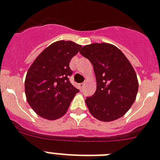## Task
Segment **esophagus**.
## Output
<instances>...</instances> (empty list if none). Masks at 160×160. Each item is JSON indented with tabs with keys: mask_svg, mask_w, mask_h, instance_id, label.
<instances>
[{
	"mask_svg": "<svg viewBox=\"0 0 160 160\" xmlns=\"http://www.w3.org/2000/svg\"><path fill=\"white\" fill-rule=\"evenodd\" d=\"M80 88H81V89H83V88L85 87V83H82V84H80Z\"/></svg>",
	"mask_w": 160,
	"mask_h": 160,
	"instance_id": "esophagus-1",
	"label": "esophagus"
}]
</instances>
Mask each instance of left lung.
<instances>
[{
	"label": "left lung",
	"instance_id": "8db88e82",
	"mask_svg": "<svg viewBox=\"0 0 160 160\" xmlns=\"http://www.w3.org/2000/svg\"><path fill=\"white\" fill-rule=\"evenodd\" d=\"M80 53L93 66L96 92L85 100L91 115L101 121L122 117L136 100L138 80L132 64L115 45L92 43Z\"/></svg>",
	"mask_w": 160,
	"mask_h": 160
}]
</instances>
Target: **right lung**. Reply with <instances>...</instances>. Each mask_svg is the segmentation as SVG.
<instances>
[{
	"mask_svg": "<svg viewBox=\"0 0 160 160\" xmlns=\"http://www.w3.org/2000/svg\"><path fill=\"white\" fill-rule=\"evenodd\" d=\"M71 41H58L41 52L28 69L25 79L27 101L44 119L54 120L64 115L79 89L69 81V63L81 49Z\"/></svg>",
	"mask_w": 160,
	"mask_h": 160,
	"instance_id": "add662e5",
	"label": "right lung"
}]
</instances>
